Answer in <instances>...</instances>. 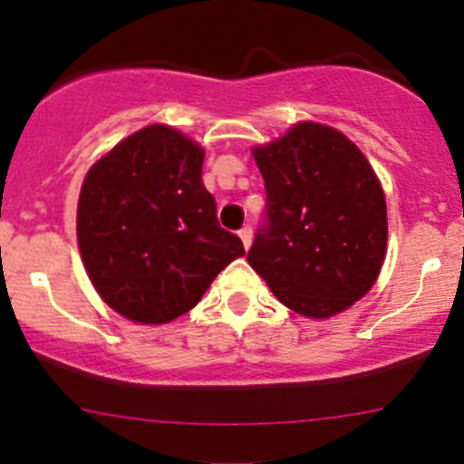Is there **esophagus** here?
I'll return each mask as SVG.
<instances>
[{
	"label": "esophagus",
	"instance_id": "34e87169",
	"mask_svg": "<svg viewBox=\"0 0 464 464\" xmlns=\"http://www.w3.org/2000/svg\"><path fill=\"white\" fill-rule=\"evenodd\" d=\"M237 236H240V240H242V245H245V249H249L251 240H254V231H251V227H242L240 231H237Z\"/></svg>",
	"mask_w": 464,
	"mask_h": 464
}]
</instances>
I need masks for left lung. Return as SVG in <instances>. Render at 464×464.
Wrapping results in <instances>:
<instances>
[{"label": "left lung", "instance_id": "1", "mask_svg": "<svg viewBox=\"0 0 464 464\" xmlns=\"http://www.w3.org/2000/svg\"><path fill=\"white\" fill-rule=\"evenodd\" d=\"M254 159L266 204L246 260L289 310L312 319L343 312L372 287L386 254L375 170L350 139L319 123L294 125Z\"/></svg>", "mask_w": 464, "mask_h": 464}]
</instances>
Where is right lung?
<instances>
[{
    "label": "right lung",
    "mask_w": 464,
    "mask_h": 464,
    "mask_svg": "<svg viewBox=\"0 0 464 464\" xmlns=\"http://www.w3.org/2000/svg\"><path fill=\"white\" fill-rule=\"evenodd\" d=\"M204 150L148 125L87 172L78 245L102 301L137 323H168L199 303L215 276L245 256L218 222L202 181Z\"/></svg>",
    "instance_id": "1"
}]
</instances>
